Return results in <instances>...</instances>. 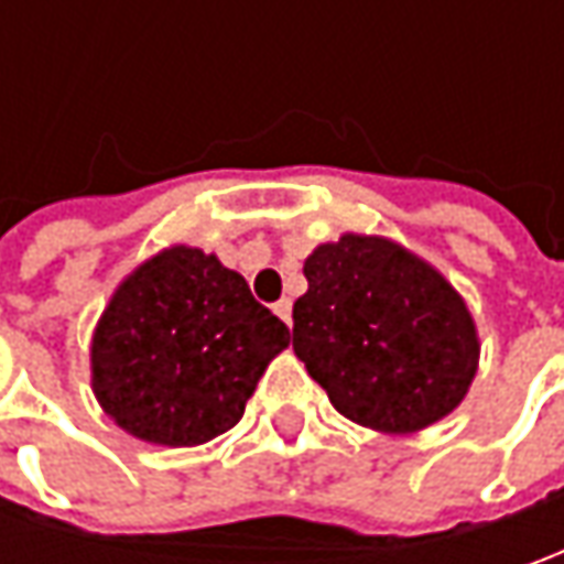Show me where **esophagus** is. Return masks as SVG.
<instances>
[{"instance_id":"esophagus-1","label":"esophagus","mask_w":564,"mask_h":564,"mask_svg":"<svg viewBox=\"0 0 564 564\" xmlns=\"http://www.w3.org/2000/svg\"><path fill=\"white\" fill-rule=\"evenodd\" d=\"M272 311H275V316H279L285 326H292V301H289V297L275 301V304H272Z\"/></svg>"}]
</instances>
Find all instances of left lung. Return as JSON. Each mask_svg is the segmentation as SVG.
<instances>
[{
  "label": "left lung",
  "instance_id": "obj_1",
  "mask_svg": "<svg viewBox=\"0 0 564 564\" xmlns=\"http://www.w3.org/2000/svg\"><path fill=\"white\" fill-rule=\"evenodd\" d=\"M294 355L338 414L377 433H417L465 401L477 323L436 267L382 235L345 231L304 260Z\"/></svg>",
  "mask_w": 564,
  "mask_h": 564
}]
</instances>
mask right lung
I'll return each instance as SVG.
<instances>
[{"label":"right lung","instance_id":"obj_1","mask_svg":"<svg viewBox=\"0 0 564 564\" xmlns=\"http://www.w3.org/2000/svg\"><path fill=\"white\" fill-rule=\"evenodd\" d=\"M289 326L216 253L172 245L128 272L90 341L99 408L134 440L204 445L241 421Z\"/></svg>","mask_w":564,"mask_h":564}]
</instances>
